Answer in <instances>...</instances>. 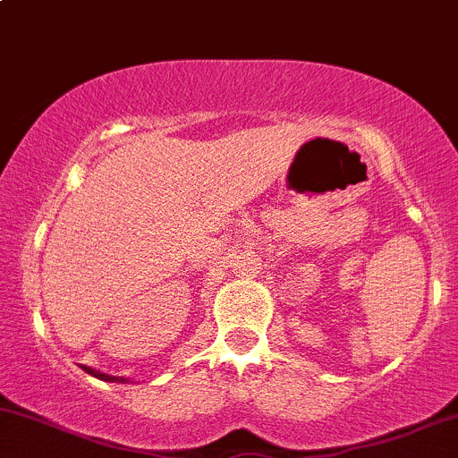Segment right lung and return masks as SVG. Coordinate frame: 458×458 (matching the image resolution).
<instances>
[{"label":"right lung","mask_w":458,"mask_h":458,"mask_svg":"<svg viewBox=\"0 0 458 458\" xmlns=\"http://www.w3.org/2000/svg\"><path fill=\"white\" fill-rule=\"evenodd\" d=\"M80 368H82L84 371H87V374L95 376V378L106 380V383H130V380H128V378H123V376H108V374H102V371H98V369L89 368V365H80Z\"/></svg>","instance_id":"add662e5"}]
</instances>
